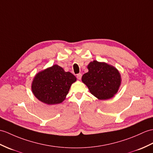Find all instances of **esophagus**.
<instances>
[{
  "label": "esophagus",
  "instance_id": "obj_1",
  "mask_svg": "<svg viewBox=\"0 0 153 153\" xmlns=\"http://www.w3.org/2000/svg\"><path fill=\"white\" fill-rule=\"evenodd\" d=\"M81 76H82V75H81V74H77V78L78 79H81Z\"/></svg>",
  "mask_w": 153,
  "mask_h": 153
}]
</instances>
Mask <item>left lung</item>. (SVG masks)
Here are the masks:
<instances>
[{
    "mask_svg": "<svg viewBox=\"0 0 153 153\" xmlns=\"http://www.w3.org/2000/svg\"><path fill=\"white\" fill-rule=\"evenodd\" d=\"M88 72L81 80L90 93L99 100L111 98L118 92L121 85L120 74L115 66L94 60L87 65Z\"/></svg>",
    "mask_w": 153,
    "mask_h": 153,
    "instance_id": "left-lung-1",
    "label": "left lung"
}]
</instances>
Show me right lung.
<instances>
[{"label": "right lung", "mask_w": 153, "mask_h": 153, "mask_svg": "<svg viewBox=\"0 0 153 153\" xmlns=\"http://www.w3.org/2000/svg\"><path fill=\"white\" fill-rule=\"evenodd\" d=\"M77 80L70 72L54 65L36 74L31 83V89L38 100L48 105L62 103L70 88Z\"/></svg>", "instance_id": "right-lung-1"}]
</instances>
